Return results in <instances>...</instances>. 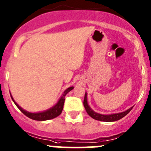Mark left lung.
I'll return each instance as SVG.
<instances>
[{
	"label": "left lung",
	"mask_w": 151,
	"mask_h": 151,
	"mask_svg": "<svg viewBox=\"0 0 151 151\" xmlns=\"http://www.w3.org/2000/svg\"><path fill=\"white\" fill-rule=\"evenodd\" d=\"M83 105L85 108L86 111L87 112L88 114L93 119H96V120H99V121H103V122H114L116 120L122 119L124 117L126 114H128L130 112L133 107H131L129 108L128 110L123 111L121 113H116V114H99L97 112H95L92 108L89 107V104H88L87 101V93H85V97H84V101H83Z\"/></svg>",
	"instance_id": "1"
}]
</instances>
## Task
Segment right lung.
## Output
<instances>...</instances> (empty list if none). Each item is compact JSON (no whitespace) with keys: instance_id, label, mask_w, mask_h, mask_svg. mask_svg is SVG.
<instances>
[{"instance_id":"1","label":"right lung","mask_w":151,"mask_h":151,"mask_svg":"<svg viewBox=\"0 0 151 151\" xmlns=\"http://www.w3.org/2000/svg\"><path fill=\"white\" fill-rule=\"evenodd\" d=\"M74 89L73 86H70V87L68 88L67 89L64 91V92L62 93V96L60 97V99H59V101H57L56 104L55 105H53L52 108H49V109L46 110V111H40V112H36V113H32L28 112V111H25L23 108H22L15 101V100L13 99L12 95H10L11 96L12 100L13 101L14 104H16V107L22 111V112L27 116L28 117L31 118L32 119H35V120H38V121H44V120H48V119H53L55 118L56 116H59V115L62 114V111L63 110V106L64 103H65V96L70 91H71Z\"/></svg>"}]
</instances>
